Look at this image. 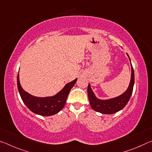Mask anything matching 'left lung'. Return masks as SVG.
I'll use <instances>...</instances> for the list:
<instances>
[{"instance_id": "left-lung-1", "label": "left lung", "mask_w": 152, "mask_h": 152, "mask_svg": "<svg viewBox=\"0 0 152 152\" xmlns=\"http://www.w3.org/2000/svg\"><path fill=\"white\" fill-rule=\"evenodd\" d=\"M129 60L131 62L130 58ZM131 65H132V76H131L129 86L127 91L119 96L108 100H101L97 99L92 91L91 85L88 84V96L92 109L96 112L102 113V114H113V113L119 111L126 106L132 96L133 85H134V70H133L132 63H131Z\"/></svg>"}]
</instances>
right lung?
<instances>
[{
	"mask_svg": "<svg viewBox=\"0 0 152 152\" xmlns=\"http://www.w3.org/2000/svg\"><path fill=\"white\" fill-rule=\"evenodd\" d=\"M76 80L77 78L69 82L58 94L49 97H36L25 92L20 86L19 74L17 75V87L21 99L28 109L42 116H51L63 109L69 92Z\"/></svg>",
	"mask_w": 152,
	"mask_h": 152,
	"instance_id": "add662e5",
	"label": "right lung"
}]
</instances>
